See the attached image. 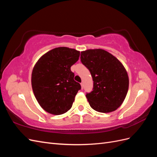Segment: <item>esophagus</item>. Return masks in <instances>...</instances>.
<instances>
[{"instance_id":"obj_1","label":"esophagus","mask_w":157,"mask_h":157,"mask_svg":"<svg viewBox=\"0 0 157 157\" xmlns=\"http://www.w3.org/2000/svg\"><path fill=\"white\" fill-rule=\"evenodd\" d=\"M80 85H81L82 89H83V88H84V83H83V82H81V83H80Z\"/></svg>"}]
</instances>
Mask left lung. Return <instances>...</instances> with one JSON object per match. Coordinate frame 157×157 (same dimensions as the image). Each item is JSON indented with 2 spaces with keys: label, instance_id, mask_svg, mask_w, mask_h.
<instances>
[{
  "label": "left lung",
  "instance_id": "8db88e82",
  "mask_svg": "<svg viewBox=\"0 0 157 157\" xmlns=\"http://www.w3.org/2000/svg\"><path fill=\"white\" fill-rule=\"evenodd\" d=\"M80 60L90 71L94 81L93 90L86 95L90 107L104 113L115 111L124 101L129 86L124 66L102 49L81 52Z\"/></svg>",
  "mask_w": 157,
  "mask_h": 157
}]
</instances>
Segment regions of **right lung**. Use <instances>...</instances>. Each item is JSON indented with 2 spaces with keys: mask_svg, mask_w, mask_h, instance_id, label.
Listing matches in <instances>:
<instances>
[{
  "mask_svg": "<svg viewBox=\"0 0 157 157\" xmlns=\"http://www.w3.org/2000/svg\"><path fill=\"white\" fill-rule=\"evenodd\" d=\"M79 56V51L58 47L44 54L35 65L31 75L33 91L46 112L59 115L72 107L81 86L74 80L71 67Z\"/></svg>",
  "mask_w": 157,
  "mask_h": 157,
  "instance_id": "add662e5",
  "label": "right lung"
}]
</instances>
